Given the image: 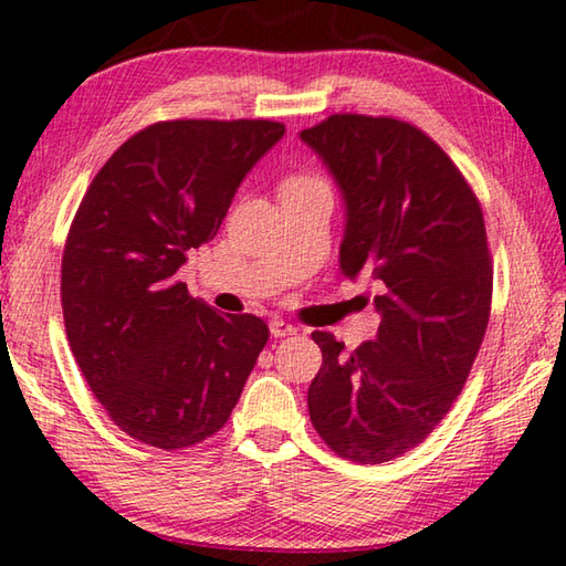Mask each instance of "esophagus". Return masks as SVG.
Listing matches in <instances>:
<instances>
[{
    "mask_svg": "<svg viewBox=\"0 0 566 566\" xmlns=\"http://www.w3.org/2000/svg\"><path fill=\"white\" fill-rule=\"evenodd\" d=\"M270 332H272V337L282 339V337H290V334H294L296 327H292V324L284 322V319H272L270 322Z\"/></svg>",
    "mask_w": 566,
    "mask_h": 566,
    "instance_id": "obj_1",
    "label": "esophagus"
}]
</instances>
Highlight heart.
I'll return each mask as SVG.
<instances>
[{"instance_id": "b5f03b06", "label": "heart", "mask_w": 566, "mask_h": 566, "mask_svg": "<svg viewBox=\"0 0 566 566\" xmlns=\"http://www.w3.org/2000/svg\"><path fill=\"white\" fill-rule=\"evenodd\" d=\"M312 177H290V179H286L284 181V185H294V181H310Z\"/></svg>"}]
</instances>
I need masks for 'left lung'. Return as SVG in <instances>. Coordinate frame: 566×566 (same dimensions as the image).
Returning <instances> with one entry per match:
<instances>
[{"instance_id":"obj_1","label":"left lung","mask_w":566,"mask_h":566,"mask_svg":"<svg viewBox=\"0 0 566 566\" xmlns=\"http://www.w3.org/2000/svg\"><path fill=\"white\" fill-rule=\"evenodd\" d=\"M344 199L339 266L379 284L377 339L344 352L312 332L322 367L306 391L332 452L381 464L432 434L476 359L492 310L482 207L444 149L415 124L332 114L300 132Z\"/></svg>"}]
</instances>
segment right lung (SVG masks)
<instances>
[{"mask_svg": "<svg viewBox=\"0 0 566 566\" xmlns=\"http://www.w3.org/2000/svg\"><path fill=\"white\" fill-rule=\"evenodd\" d=\"M282 137L270 119L157 122L114 151L76 209L62 256L66 339L137 442L171 452L219 432L270 339L254 314L189 296L177 270Z\"/></svg>", "mask_w": 566, "mask_h": 566, "instance_id": "obj_1", "label": "right lung"}]
</instances>
